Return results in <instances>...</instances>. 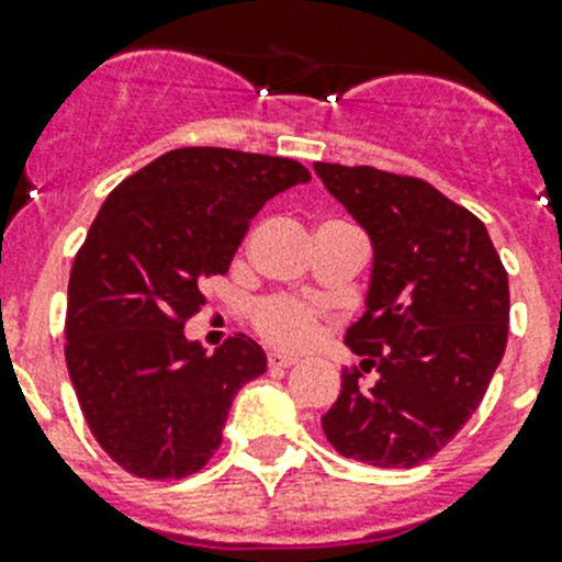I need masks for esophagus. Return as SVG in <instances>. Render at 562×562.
Here are the masks:
<instances>
[{
	"label": "esophagus",
	"instance_id": "esophagus-1",
	"mask_svg": "<svg viewBox=\"0 0 562 562\" xmlns=\"http://www.w3.org/2000/svg\"><path fill=\"white\" fill-rule=\"evenodd\" d=\"M294 363H296V358H291V355H280V352L268 355V367L271 369H289V367H294Z\"/></svg>",
	"mask_w": 562,
	"mask_h": 562
}]
</instances>
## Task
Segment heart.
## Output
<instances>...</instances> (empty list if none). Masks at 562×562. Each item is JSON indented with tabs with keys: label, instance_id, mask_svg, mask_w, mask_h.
I'll list each match as a JSON object with an SVG mask.
<instances>
[{
	"label": "heart",
	"instance_id": "heart-1",
	"mask_svg": "<svg viewBox=\"0 0 562 562\" xmlns=\"http://www.w3.org/2000/svg\"><path fill=\"white\" fill-rule=\"evenodd\" d=\"M254 326L268 344L280 349H303L321 331V312L294 296H268L254 308Z\"/></svg>",
	"mask_w": 562,
	"mask_h": 562
}]
</instances>
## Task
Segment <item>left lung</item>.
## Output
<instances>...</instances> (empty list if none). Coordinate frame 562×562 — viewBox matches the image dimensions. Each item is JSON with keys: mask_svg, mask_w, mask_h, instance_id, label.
Here are the masks:
<instances>
[{"mask_svg": "<svg viewBox=\"0 0 562 562\" xmlns=\"http://www.w3.org/2000/svg\"><path fill=\"white\" fill-rule=\"evenodd\" d=\"M314 172L375 250L367 312L346 331L363 360L344 372L323 432L346 459L415 468L485 398L508 344V273L485 225L422 178L323 161Z\"/></svg>", "mask_w": 562, "mask_h": 562, "instance_id": "1", "label": "left lung"}]
</instances>
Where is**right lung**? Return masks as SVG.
<instances>
[{
  "mask_svg": "<svg viewBox=\"0 0 562 562\" xmlns=\"http://www.w3.org/2000/svg\"><path fill=\"white\" fill-rule=\"evenodd\" d=\"M305 181L291 158L172 149L121 181L91 222L68 277L66 363L91 436L132 476L202 471L234 395L266 372L257 340L227 337L207 355L184 323L262 204Z\"/></svg>",
  "mask_w": 562,
  "mask_h": 562,
  "instance_id": "add662e5",
  "label": "right lung"
}]
</instances>
